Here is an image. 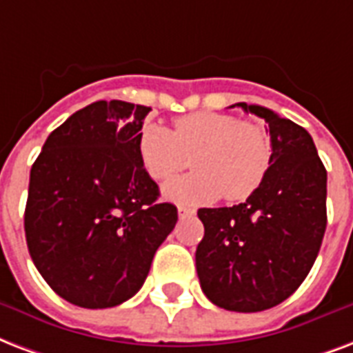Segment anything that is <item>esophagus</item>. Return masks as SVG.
<instances>
[{"instance_id":"obj_1","label":"esophagus","mask_w":353,"mask_h":353,"mask_svg":"<svg viewBox=\"0 0 353 353\" xmlns=\"http://www.w3.org/2000/svg\"><path fill=\"white\" fill-rule=\"evenodd\" d=\"M177 214H179V219H185V216L196 214V211L194 209H188V207H177Z\"/></svg>"}]
</instances>
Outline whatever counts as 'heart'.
Masks as SVG:
<instances>
[{
  "instance_id": "obj_1",
  "label": "heart",
  "mask_w": 353,
  "mask_h": 353,
  "mask_svg": "<svg viewBox=\"0 0 353 353\" xmlns=\"http://www.w3.org/2000/svg\"><path fill=\"white\" fill-rule=\"evenodd\" d=\"M192 154L196 172L166 183V200L181 205H207L222 196L246 200L265 183L274 150L261 125L211 111L177 118L174 131L148 123L139 137L142 166L157 181L183 170Z\"/></svg>"
}]
</instances>
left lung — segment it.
<instances>
[{
    "label": "left lung",
    "instance_id": "8db88e82",
    "mask_svg": "<svg viewBox=\"0 0 353 353\" xmlns=\"http://www.w3.org/2000/svg\"><path fill=\"white\" fill-rule=\"evenodd\" d=\"M236 105L268 123L272 166L244 203L198 211L205 235L196 270L214 305L257 313L307 278L327 224V174L305 129L261 105Z\"/></svg>",
    "mask_w": 353,
    "mask_h": 353
}]
</instances>
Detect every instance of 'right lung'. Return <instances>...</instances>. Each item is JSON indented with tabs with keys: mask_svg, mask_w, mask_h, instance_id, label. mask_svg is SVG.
Masks as SVG:
<instances>
[{
	"mask_svg": "<svg viewBox=\"0 0 353 353\" xmlns=\"http://www.w3.org/2000/svg\"><path fill=\"white\" fill-rule=\"evenodd\" d=\"M144 105L96 101L51 131L29 177L26 241L46 283L87 309L141 290L177 222L139 157Z\"/></svg>",
	"mask_w": 353,
	"mask_h": 353,
	"instance_id": "1",
	"label": "right lung"
}]
</instances>
